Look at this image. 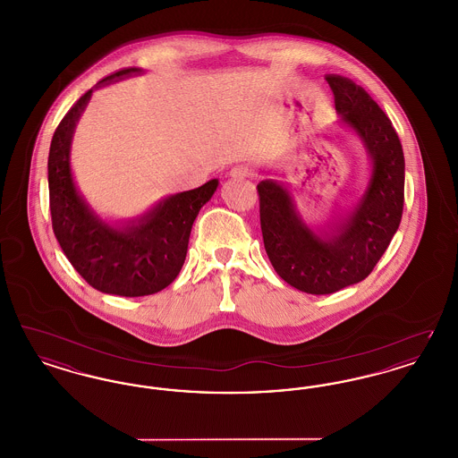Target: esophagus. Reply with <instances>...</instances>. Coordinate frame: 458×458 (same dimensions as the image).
I'll return each instance as SVG.
<instances>
[{
    "label": "esophagus",
    "mask_w": 458,
    "mask_h": 458,
    "mask_svg": "<svg viewBox=\"0 0 458 458\" xmlns=\"http://www.w3.org/2000/svg\"><path fill=\"white\" fill-rule=\"evenodd\" d=\"M230 176L235 178V180H243V178L250 176V172H249L247 166H235V168L230 170Z\"/></svg>",
    "instance_id": "esophagus-1"
}]
</instances>
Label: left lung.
<instances>
[{
    "mask_svg": "<svg viewBox=\"0 0 458 458\" xmlns=\"http://www.w3.org/2000/svg\"><path fill=\"white\" fill-rule=\"evenodd\" d=\"M338 127L362 142L370 159L368 187L344 215L312 228L301 216L292 189L259 182L264 249L275 271L293 288L327 295L369 276L388 249L403 211L405 159L390 118L355 82L327 75Z\"/></svg>",
    "mask_w": 458,
    "mask_h": 458,
    "instance_id": "left-lung-1",
    "label": "left lung"
}]
</instances>
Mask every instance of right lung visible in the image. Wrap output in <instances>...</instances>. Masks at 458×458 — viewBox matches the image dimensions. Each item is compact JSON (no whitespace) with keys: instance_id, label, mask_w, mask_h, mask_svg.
Wrapping results in <instances>:
<instances>
[{"instance_id":"right-lung-1","label":"right lung","mask_w":458,"mask_h":458,"mask_svg":"<svg viewBox=\"0 0 458 458\" xmlns=\"http://www.w3.org/2000/svg\"><path fill=\"white\" fill-rule=\"evenodd\" d=\"M133 73L142 70H120L89 89L55 131L47 157L53 232L66 259L92 288L122 297L151 295L174 282L185 262L197 215L218 189V178H213L194 191L165 197L135 218L116 223L101 218L89 206L70 165L75 127L92 90Z\"/></svg>"}]
</instances>
